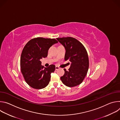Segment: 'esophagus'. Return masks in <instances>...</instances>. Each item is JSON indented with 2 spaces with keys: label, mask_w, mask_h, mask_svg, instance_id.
Here are the masks:
<instances>
[{
  "label": "esophagus",
  "mask_w": 120,
  "mask_h": 120,
  "mask_svg": "<svg viewBox=\"0 0 120 120\" xmlns=\"http://www.w3.org/2000/svg\"><path fill=\"white\" fill-rule=\"evenodd\" d=\"M59 69H60V67L59 66H56V70H58Z\"/></svg>",
  "instance_id": "34e87169"
}]
</instances>
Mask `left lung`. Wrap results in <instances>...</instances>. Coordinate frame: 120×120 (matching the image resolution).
Masks as SVG:
<instances>
[{"label":"left lung","instance_id":"left-lung-1","mask_svg":"<svg viewBox=\"0 0 120 120\" xmlns=\"http://www.w3.org/2000/svg\"><path fill=\"white\" fill-rule=\"evenodd\" d=\"M56 39L65 49L64 60L71 62L70 68L68 71L64 69V74L60 79L67 86H77L82 82L88 70L89 63L87 51L80 42L73 38Z\"/></svg>","mask_w":120,"mask_h":120}]
</instances>
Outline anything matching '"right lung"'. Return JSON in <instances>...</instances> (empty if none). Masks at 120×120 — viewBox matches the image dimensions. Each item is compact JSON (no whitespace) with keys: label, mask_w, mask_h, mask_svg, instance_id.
<instances>
[{"label":"right lung","mask_w":120,"mask_h":120,"mask_svg":"<svg viewBox=\"0 0 120 120\" xmlns=\"http://www.w3.org/2000/svg\"><path fill=\"white\" fill-rule=\"evenodd\" d=\"M57 43L55 39L37 38L29 41L24 47L20 57L21 71L31 87L40 89L48 84L56 66L51 64L44 68L40 60L46 57L49 48Z\"/></svg>","instance_id":"1"}]
</instances>
